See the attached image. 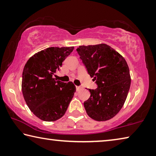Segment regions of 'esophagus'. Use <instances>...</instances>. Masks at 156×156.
I'll use <instances>...</instances> for the list:
<instances>
[{
    "label": "esophagus",
    "instance_id": "1",
    "mask_svg": "<svg viewBox=\"0 0 156 156\" xmlns=\"http://www.w3.org/2000/svg\"><path fill=\"white\" fill-rule=\"evenodd\" d=\"M76 91H79L82 89V87L80 86H76Z\"/></svg>",
    "mask_w": 156,
    "mask_h": 156
}]
</instances>
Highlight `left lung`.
Masks as SVG:
<instances>
[{
    "instance_id": "obj_1",
    "label": "left lung",
    "mask_w": 156,
    "mask_h": 156,
    "mask_svg": "<svg viewBox=\"0 0 156 156\" xmlns=\"http://www.w3.org/2000/svg\"><path fill=\"white\" fill-rule=\"evenodd\" d=\"M87 73L96 81L97 88L84 102L89 117L106 121L122 109L131 85L129 69L125 58L106 44L79 46L76 49Z\"/></svg>"
}]
</instances>
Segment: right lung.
I'll list each match as a JSON object with an SVG mask.
<instances>
[{"label": "right lung", "instance_id": "1", "mask_svg": "<svg viewBox=\"0 0 156 156\" xmlns=\"http://www.w3.org/2000/svg\"><path fill=\"white\" fill-rule=\"evenodd\" d=\"M73 50V47H49L31 56L23 69V97L31 112L42 120L52 122L62 117L75 93L72 82L53 78Z\"/></svg>", "mask_w": 156, "mask_h": 156}]
</instances>
